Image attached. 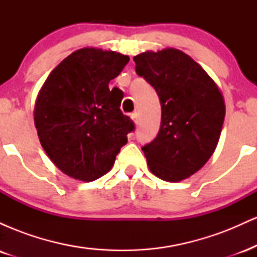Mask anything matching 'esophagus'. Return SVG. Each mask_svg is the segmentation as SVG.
<instances>
[{
  "mask_svg": "<svg viewBox=\"0 0 257 257\" xmlns=\"http://www.w3.org/2000/svg\"><path fill=\"white\" fill-rule=\"evenodd\" d=\"M131 117H132V119H133V122L134 123H139V116H138V113L137 112H133V113L131 114Z\"/></svg>",
  "mask_w": 257,
  "mask_h": 257,
  "instance_id": "esophagus-1",
  "label": "esophagus"
}]
</instances>
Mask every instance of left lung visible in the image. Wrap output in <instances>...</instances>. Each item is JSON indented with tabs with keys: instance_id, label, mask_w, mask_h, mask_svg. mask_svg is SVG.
Wrapping results in <instances>:
<instances>
[{
	"instance_id": "1",
	"label": "left lung",
	"mask_w": 257,
	"mask_h": 257,
	"mask_svg": "<svg viewBox=\"0 0 257 257\" xmlns=\"http://www.w3.org/2000/svg\"><path fill=\"white\" fill-rule=\"evenodd\" d=\"M137 73L157 91L161 128L143 147L153 175L168 182L190 178L211 157L225 119L222 93L190 55L175 48L134 57Z\"/></svg>"
}]
</instances>
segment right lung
I'll return each instance as SVG.
<instances>
[{
    "instance_id": "1",
    "label": "right lung",
    "mask_w": 257,
    "mask_h": 257,
    "mask_svg": "<svg viewBox=\"0 0 257 257\" xmlns=\"http://www.w3.org/2000/svg\"><path fill=\"white\" fill-rule=\"evenodd\" d=\"M128 55L85 47L49 73L38 91L35 126L43 150L64 174L90 182L111 170L134 129L119 106L123 93L108 89Z\"/></svg>"
}]
</instances>
